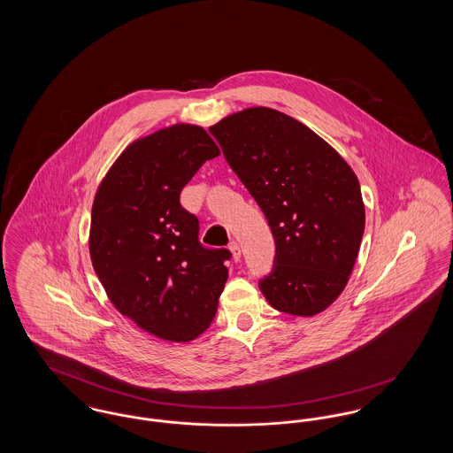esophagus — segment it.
<instances>
[{
	"label": "esophagus",
	"mask_w": 453,
	"mask_h": 453,
	"mask_svg": "<svg viewBox=\"0 0 453 453\" xmlns=\"http://www.w3.org/2000/svg\"><path fill=\"white\" fill-rule=\"evenodd\" d=\"M229 250H231V253H233L234 261H239V259H241V248H239V244H237L236 241H231Z\"/></svg>",
	"instance_id": "esophagus-1"
}]
</instances>
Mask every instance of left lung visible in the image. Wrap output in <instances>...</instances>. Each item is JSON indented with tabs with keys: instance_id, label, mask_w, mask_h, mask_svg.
<instances>
[{
	"instance_id": "1",
	"label": "left lung",
	"mask_w": 453,
	"mask_h": 453,
	"mask_svg": "<svg viewBox=\"0 0 453 453\" xmlns=\"http://www.w3.org/2000/svg\"><path fill=\"white\" fill-rule=\"evenodd\" d=\"M209 130L275 239L273 270L259 280L265 299L292 316L323 312L360 251L365 205L357 174L316 132L273 108H246Z\"/></svg>"
}]
</instances>
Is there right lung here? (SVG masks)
<instances>
[{
  "label": "right lung",
  "instance_id": "obj_1",
  "mask_svg": "<svg viewBox=\"0 0 453 453\" xmlns=\"http://www.w3.org/2000/svg\"><path fill=\"white\" fill-rule=\"evenodd\" d=\"M198 126L174 124L129 144L102 180L91 209L89 257L115 309L152 336L185 343L214 319L227 250L198 241L183 187L219 156Z\"/></svg>",
  "mask_w": 453,
  "mask_h": 453
}]
</instances>
